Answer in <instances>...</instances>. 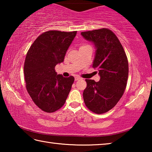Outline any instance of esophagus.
Returning <instances> with one entry per match:
<instances>
[{"label": "esophagus", "mask_w": 152, "mask_h": 152, "mask_svg": "<svg viewBox=\"0 0 152 152\" xmlns=\"http://www.w3.org/2000/svg\"><path fill=\"white\" fill-rule=\"evenodd\" d=\"M81 78H80V77H78V76H76L75 77V80H80Z\"/></svg>", "instance_id": "esophagus-1"}]
</instances>
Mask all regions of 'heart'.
Here are the masks:
<instances>
[{
	"mask_svg": "<svg viewBox=\"0 0 152 152\" xmlns=\"http://www.w3.org/2000/svg\"><path fill=\"white\" fill-rule=\"evenodd\" d=\"M86 46H88V45H81L80 47V48H84V47H86Z\"/></svg>",
	"mask_w": 152,
	"mask_h": 152,
	"instance_id": "b5f03b06",
	"label": "heart"
}]
</instances>
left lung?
<instances>
[{
	"label": "left lung",
	"mask_w": 152,
	"mask_h": 152,
	"mask_svg": "<svg viewBox=\"0 0 152 152\" xmlns=\"http://www.w3.org/2000/svg\"><path fill=\"white\" fill-rule=\"evenodd\" d=\"M81 35L96 48L92 67L98 69L101 76L99 82L86 80L84 101L92 112L103 114L112 109L124 93L129 74L127 58L116 35L109 29L88 31Z\"/></svg>",
	"instance_id": "obj_1"
}]
</instances>
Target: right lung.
I'll use <instances>...</instances> for the list:
<instances>
[{
    "label": "right lung",
    "instance_id": "right-lung-1",
    "mask_svg": "<svg viewBox=\"0 0 152 152\" xmlns=\"http://www.w3.org/2000/svg\"><path fill=\"white\" fill-rule=\"evenodd\" d=\"M77 31L51 30L43 33L28 50L24 64L26 88L32 101L46 113L63 106L74 78L57 75L55 67L63 62Z\"/></svg>",
    "mask_w": 152,
    "mask_h": 152
}]
</instances>
